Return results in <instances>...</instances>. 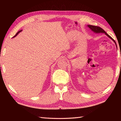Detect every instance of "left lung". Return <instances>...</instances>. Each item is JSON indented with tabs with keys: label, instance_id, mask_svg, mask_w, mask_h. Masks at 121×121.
<instances>
[{
	"label": "left lung",
	"instance_id": "obj_1",
	"mask_svg": "<svg viewBox=\"0 0 121 121\" xmlns=\"http://www.w3.org/2000/svg\"><path fill=\"white\" fill-rule=\"evenodd\" d=\"M88 27L89 28V29H91V30H92L94 32L96 33H104L105 34H106L107 36H108L110 38H111V39L113 41V42L115 43V44H116V43H115V40L113 39V38L109 36L108 34H107V33L104 31V30L102 29V28L100 27L99 26H94V25H88Z\"/></svg>",
	"mask_w": 121,
	"mask_h": 121
}]
</instances>
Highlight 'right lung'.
I'll return each mask as SVG.
<instances>
[{
	"mask_svg": "<svg viewBox=\"0 0 121 121\" xmlns=\"http://www.w3.org/2000/svg\"><path fill=\"white\" fill-rule=\"evenodd\" d=\"M21 31H22V30H20V31H19V32H17V34H16V35H15V36H14V37H15V36H17V34H19V33H20V32H21Z\"/></svg>",
	"mask_w": 121,
	"mask_h": 121,
	"instance_id": "add662e5",
	"label": "right lung"
}]
</instances>
